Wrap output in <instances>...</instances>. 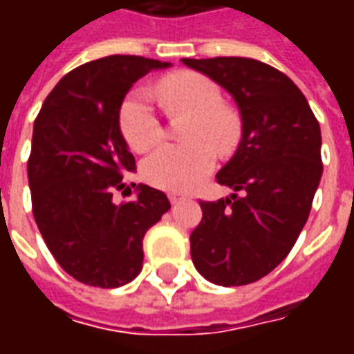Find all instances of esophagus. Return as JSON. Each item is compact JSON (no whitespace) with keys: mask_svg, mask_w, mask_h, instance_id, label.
<instances>
[{"mask_svg":"<svg viewBox=\"0 0 354 354\" xmlns=\"http://www.w3.org/2000/svg\"><path fill=\"white\" fill-rule=\"evenodd\" d=\"M170 203H172V205H178V203H182V201H185V197L184 195H176V193H170Z\"/></svg>","mask_w":354,"mask_h":354,"instance_id":"esophagus-1","label":"esophagus"}]
</instances>
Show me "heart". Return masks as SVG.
<instances>
[{
	"instance_id": "obj_1",
	"label": "heart",
	"mask_w": 354,
	"mask_h": 354,
	"mask_svg": "<svg viewBox=\"0 0 354 354\" xmlns=\"http://www.w3.org/2000/svg\"><path fill=\"white\" fill-rule=\"evenodd\" d=\"M169 111L192 113L185 127V144H167L147 157L142 176L167 192H189L214 169L216 151H230L239 134L237 119L223 109L222 93L214 81L195 72L167 75L157 85ZM119 127L134 151H147L165 136V129L151 96L138 88L123 102Z\"/></svg>"
}]
</instances>
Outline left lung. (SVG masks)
Listing matches in <instances>:
<instances>
[{"instance_id": "left-lung-1", "label": "left lung", "mask_w": 354, "mask_h": 354, "mask_svg": "<svg viewBox=\"0 0 354 354\" xmlns=\"http://www.w3.org/2000/svg\"><path fill=\"white\" fill-rule=\"evenodd\" d=\"M235 98L243 138L216 182L235 193L201 201L189 235L192 260L207 281L243 286L279 266L311 212L322 176L320 127L296 83L254 58H184Z\"/></svg>"}]
</instances>
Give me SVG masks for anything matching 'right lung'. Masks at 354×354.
I'll list each match as a JSON object with an SVG mask.
<instances>
[{
    "mask_svg": "<svg viewBox=\"0 0 354 354\" xmlns=\"http://www.w3.org/2000/svg\"><path fill=\"white\" fill-rule=\"evenodd\" d=\"M167 62L113 55L66 73L35 117L28 184L32 212L58 266L75 281L117 288L142 271L146 231L170 208L167 195L124 174L136 169L119 109L132 83ZM134 187V184H131Z\"/></svg>",
    "mask_w": 354,
    "mask_h": 354,
    "instance_id": "1",
    "label": "right lung"
}]
</instances>
